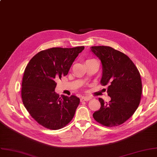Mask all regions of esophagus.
Instances as JSON below:
<instances>
[{
	"mask_svg": "<svg viewBox=\"0 0 157 157\" xmlns=\"http://www.w3.org/2000/svg\"><path fill=\"white\" fill-rule=\"evenodd\" d=\"M90 99H91V97H82V98H81L80 100H81V101H88V100H90Z\"/></svg>",
	"mask_w": 157,
	"mask_h": 157,
	"instance_id": "34e87169",
	"label": "esophagus"
}]
</instances>
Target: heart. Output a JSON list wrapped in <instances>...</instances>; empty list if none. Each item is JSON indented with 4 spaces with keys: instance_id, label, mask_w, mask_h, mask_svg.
Wrapping results in <instances>:
<instances>
[{
    "instance_id": "obj_1",
    "label": "heart",
    "mask_w": 157,
    "mask_h": 157,
    "mask_svg": "<svg viewBox=\"0 0 157 157\" xmlns=\"http://www.w3.org/2000/svg\"><path fill=\"white\" fill-rule=\"evenodd\" d=\"M90 60H92V59H90Z\"/></svg>"
}]
</instances>
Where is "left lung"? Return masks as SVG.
<instances>
[{
  "instance_id": "obj_1",
  "label": "left lung",
  "mask_w": 157,
  "mask_h": 157,
  "mask_svg": "<svg viewBox=\"0 0 157 157\" xmlns=\"http://www.w3.org/2000/svg\"><path fill=\"white\" fill-rule=\"evenodd\" d=\"M91 50L101 60L103 69L100 83L108 85L110 101L98 100L100 109L93 117L99 124L115 127L128 121L138 109L142 94L140 73L130 58L108 46H93Z\"/></svg>"
}]
</instances>
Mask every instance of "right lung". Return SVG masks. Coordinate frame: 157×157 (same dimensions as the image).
<instances>
[{"label":"right lung","mask_w":157,"mask_h":157,"mask_svg":"<svg viewBox=\"0 0 157 157\" xmlns=\"http://www.w3.org/2000/svg\"><path fill=\"white\" fill-rule=\"evenodd\" d=\"M85 47H54L40 51L25 68L21 98L30 116L45 128L57 130L74 117L80 100L75 95L59 97L56 80L66 76Z\"/></svg>","instance_id":"1"}]
</instances>
